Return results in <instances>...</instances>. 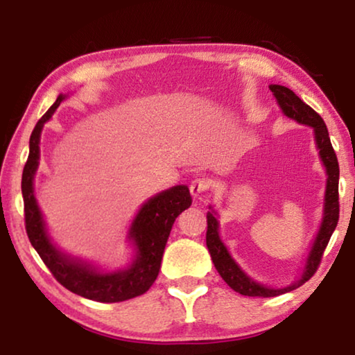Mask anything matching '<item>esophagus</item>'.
Here are the masks:
<instances>
[{
	"label": "esophagus",
	"mask_w": 355,
	"mask_h": 355,
	"mask_svg": "<svg viewBox=\"0 0 355 355\" xmlns=\"http://www.w3.org/2000/svg\"><path fill=\"white\" fill-rule=\"evenodd\" d=\"M210 186H211L210 179H207V178L193 179V181L191 182V193H192V197L197 198L198 196H202L203 192H207L208 189H210Z\"/></svg>",
	"instance_id": "34e87169"
}]
</instances>
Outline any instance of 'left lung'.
Instances as JSON below:
<instances>
[{"label": "left lung", "mask_w": 355, "mask_h": 355, "mask_svg": "<svg viewBox=\"0 0 355 355\" xmlns=\"http://www.w3.org/2000/svg\"><path fill=\"white\" fill-rule=\"evenodd\" d=\"M270 90L273 92L278 101L279 108L288 118L297 121L300 124L310 125L315 134V144L320 152V158L327 168V192H324V208H323V220L322 226L315 242L310 249V254L307 257V263H305L302 278L295 281L291 286L286 288H268L260 283H255L250 276H247L241 266L236 263L234 259L230 255L226 245L223 244L220 239V232H218V220L215 218V213H207V247L210 252L213 263L221 278L226 281V284L236 293L242 295H250V297H275V295L289 293L299 286H302L305 281H309L318 270L320 261H322L323 252L327 249L329 237H331L334 227L338 225L339 220V193H338V182H339V164L336 153H334L331 140H329V134L327 129V124L322 119L317 111H313L307 103H304L293 90L283 85H270Z\"/></svg>", "instance_id": "left-lung-1"}]
</instances>
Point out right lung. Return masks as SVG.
Masks as SVG:
<instances>
[{
	"mask_svg": "<svg viewBox=\"0 0 355 355\" xmlns=\"http://www.w3.org/2000/svg\"><path fill=\"white\" fill-rule=\"evenodd\" d=\"M64 95H60L50 110L38 119L28 142V158L22 173V197L26 231L28 241L43 263L60 284L71 293L96 302H123L137 297L150 289L157 279L169 232L181 213L192 205L187 186H174L150 198L140 208L129 230V239L135 245V259L125 270L103 273L95 266L62 254L48 236L42 211L33 196V176L40 159V134L43 124L55 113Z\"/></svg>",
	"mask_w": 355,
	"mask_h": 355,
	"instance_id": "add662e5",
	"label": "right lung"
}]
</instances>
